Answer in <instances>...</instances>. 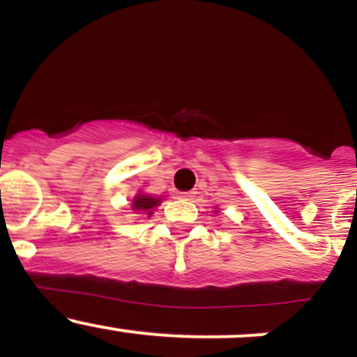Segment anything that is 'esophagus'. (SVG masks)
<instances>
[{"label": "esophagus", "mask_w": 357, "mask_h": 357, "mask_svg": "<svg viewBox=\"0 0 357 357\" xmlns=\"http://www.w3.org/2000/svg\"><path fill=\"white\" fill-rule=\"evenodd\" d=\"M179 197H181V199H185V200H190L193 197V192H183V193H179Z\"/></svg>", "instance_id": "esophagus-1"}]
</instances>
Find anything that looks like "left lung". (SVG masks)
<instances>
[{
    "label": "left lung",
    "mask_w": 357,
    "mask_h": 357,
    "mask_svg": "<svg viewBox=\"0 0 357 357\" xmlns=\"http://www.w3.org/2000/svg\"><path fill=\"white\" fill-rule=\"evenodd\" d=\"M214 212H215V214H218V211H214Z\"/></svg>",
    "instance_id": "8db88e82"
}]
</instances>
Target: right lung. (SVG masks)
I'll use <instances>...</instances> for the list:
<instances>
[{
  "label": "right lung",
  "mask_w": 357,
  "mask_h": 357,
  "mask_svg": "<svg viewBox=\"0 0 357 357\" xmlns=\"http://www.w3.org/2000/svg\"><path fill=\"white\" fill-rule=\"evenodd\" d=\"M162 204L160 197H152V195H146V193H136L135 199L131 202V211L135 214H146L150 215L153 214V211Z\"/></svg>",
  "instance_id": "right-lung-1"
}]
</instances>
